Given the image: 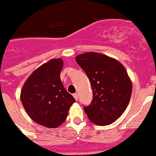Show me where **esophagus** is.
I'll list each match as a JSON object with an SVG mask.
<instances>
[{
	"label": "esophagus",
	"mask_w": 156,
	"mask_h": 156,
	"mask_svg": "<svg viewBox=\"0 0 156 156\" xmlns=\"http://www.w3.org/2000/svg\"><path fill=\"white\" fill-rule=\"evenodd\" d=\"M73 95V98H75V100L77 101L78 100V94H77V93H74Z\"/></svg>",
	"instance_id": "esophagus-1"
}]
</instances>
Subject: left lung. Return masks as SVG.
Here are the masks:
<instances>
[{
	"label": "left lung",
	"instance_id": "left-lung-1",
	"mask_svg": "<svg viewBox=\"0 0 156 156\" xmlns=\"http://www.w3.org/2000/svg\"><path fill=\"white\" fill-rule=\"evenodd\" d=\"M91 83L93 100L84 110L91 122L108 126L125 112L132 92V83L125 67L106 55L90 52L76 56Z\"/></svg>",
	"mask_w": 156,
	"mask_h": 156
}]
</instances>
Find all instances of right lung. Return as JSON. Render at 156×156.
Instances as JSON below:
<instances>
[{
  "label": "right lung",
  "mask_w": 156,
  "mask_h": 156,
  "mask_svg": "<svg viewBox=\"0 0 156 156\" xmlns=\"http://www.w3.org/2000/svg\"><path fill=\"white\" fill-rule=\"evenodd\" d=\"M63 65L62 58L51 59L30 75L21 90L25 111L33 121L46 128L60 126L75 102L60 79Z\"/></svg>",
  "instance_id": "right-lung-1"
}]
</instances>
